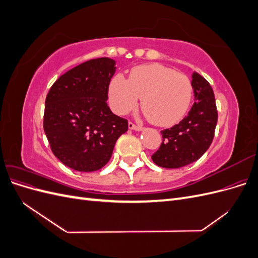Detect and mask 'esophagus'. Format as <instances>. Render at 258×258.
<instances>
[{"mask_svg":"<svg viewBox=\"0 0 258 258\" xmlns=\"http://www.w3.org/2000/svg\"><path fill=\"white\" fill-rule=\"evenodd\" d=\"M128 127H129V129L136 130V131H141V130L143 129V127H142V126H140V124H136V123H134L132 121H129V123H128Z\"/></svg>","mask_w":258,"mask_h":258,"instance_id":"1","label":"esophagus"}]
</instances>
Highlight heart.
Listing matches in <instances>:
<instances>
[{
	"instance_id": "b5f03b06",
	"label": "heart",
	"mask_w": 258,
	"mask_h": 258,
	"mask_svg": "<svg viewBox=\"0 0 258 258\" xmlns=\"http://www.w3.org/2000/svg\"><path fill=\"white\" fill-rule=\"evenodd\" d=\"M110 103L116 114H126L142 98V110L152 122L170 126L185 115L190 104L192 86L188 77L161 64L135 68L129 80L121 74L110 84Z\"/></svg>"
}]
</instances>
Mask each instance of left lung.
I'll use <instances>...</instances> for the list:
<instances>
[{
    "label": "left lung",
    "mask_w": 258,
    "mask_h": 258,
    "mask_svg": "<svg viewBox=\"0 0 258 258\" xmlns=\"http://www.w3.org/2000/svg\"><path fill=\"white\" fill-rule=\"evenodd\" d=\"M195 102L188 115L173 127L161 131L162 143L152 156L156 165L175 169L189 165L204 155L213 141L217 123L214 92L197 72L191 75Z\"/></svg>",
    "instance_id": "obj_1"
}]
</instances>
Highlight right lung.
Listing matches in <instances>:
<instances>
[{"mask_svg": "<svg viewBox=\"0 0 258 258\" xmlns=\"http://www.w3.org/2000/svg\"><path fill=\"white\" fill-rule=\"evenodd\" d=\"M115 61L98 58L70 70L53 83L45 101L44 131L56 157L81 172L104 167L128 120L107 106Z\"/></svg>", "mask_w": 258, "mask_h": 258, "instance_id": "right-lung-1", "label": "right lung"}]
</instances>
